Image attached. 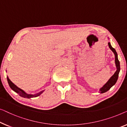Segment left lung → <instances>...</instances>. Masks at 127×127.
<instances>
[{"mask_svg":"<svg viewBox=\"0 0 127 127\" xmlns=\"http://www.w3.org/2000/svg\"><path fill=\"white\" fill-rule=\"evenodd\" d=\"M109 47L110 49L112 50V51L115 54V64L116 66L117 70L115 72L113 75H112L109 79L108 80V81L99 89V92L101 93H103L106 92L107 91H108L111 87L113 86V85H115V83H116V82L118 79V77H119V74L120 71V62L118 60V57H117V53L116 51V50L112 47L110 45V43L109 42H108Z\"/></svg>","mask_w":127,"mask_h":127,"instance_id":"left-lung-1","label":"left lung"}]
</instances>
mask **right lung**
I'll list each match as a JSON object with an SVG mask.
<instances>
[{"instance_id": "obj_1", "label": "right lung", "mask_w": 127, "mask_h": 127, "mask_svg": "<svg viewBox=\"0 0 127 127\" xmlns=\"http://www.w3.org/2000/svg\"><path fill=\"white\" fill-rule=\"evenodd\" d=\"M7 82L8 85H9L10 88L12 89V90H14V92L17 93L18 94H19V95L21 96V97H24V98H33V97H38L40 95H41L44 90H42L41 92L35 94H28L27 93H26L25 92H24V90H22V89H19V87H18L17 86L12 83V82L10 81L9 78L7 76Z\"/></svg>"}]
</instances>
